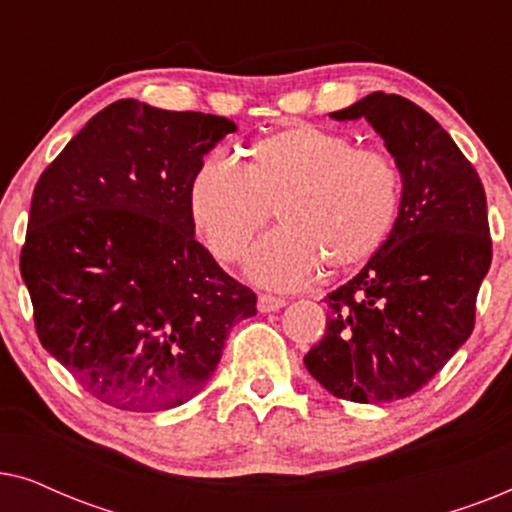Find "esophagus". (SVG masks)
Masks as SVG:
<instances>
[{"label":"esophagus","instance_id":"34e87169","mask_svg":"<svg viewBox=\"0 0 512 512\" xmlns=\"http://www.w3.org/2000/svg\"><path fill=\"white\" fill-rule=\"evenodd\" d=\"M284 305H286L284 298L270 296V293H261V296H258V312H277L282 310Z\"/></svg>","mask_w":512,"mask_h":512}]
</instances>
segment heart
I'll use <instances>...</instances> for the list:
<instances>
[{"label": "heart", "mask_w": 512, "mask_h": 512, "mask_svg": "<svg viewBox=\"0 0 512 512\" xmlns=\"http://www.w3.org/2000/svg\"><path fill=\"white\" fill-rule=\"evenodd\" d=\"M244 167L207 156L188 181V212L209 251L233 263L270 221L282 228L251 251L247 275L270 289H300L319 275L368 263L394 228L401 174L375 149L317 125H289L242 149Z\"/></svg>", "instance_id": "obj_1"}]
</instances>
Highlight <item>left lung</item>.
<instances>
[{"instance_id":"obj_1","label":"left lung","mask_w":512,"mask_h":512,"mask_svg":"<svg viewBox=\"0 0 512 512\" xmlns=\"http://www.w3.org/2000/svg\"><path fill=\"white\" fill-rule=\"evenodd\" d=\"M331 118H366L403 188L387 242L326 296V333L305 368L333 396L389 403L422 389L473 333L492 265L485 188L443 125L401 95L370 93Z\"/></svg>"}]
</instances>
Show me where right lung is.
Returning <instances> with one entry per match:
<instances>
[{
    "instance_id": "obj_1",
    "label": "right lung",
    "mask_w": 512,
    "mask_h": 512,
    "mask_svg": "<svg viewBox=\"0 0 512 512\" xmlns=\"http://www.w3.org/2000/svg\"><path fill=\"white\" fill-rule=\"evenodd\" d=\"M223 116L118 100L34 186L20 275L41 345L118 410L198 396L256 293L195 240L188 181L235 132Z\"/></svg>"
}]
</instances>
